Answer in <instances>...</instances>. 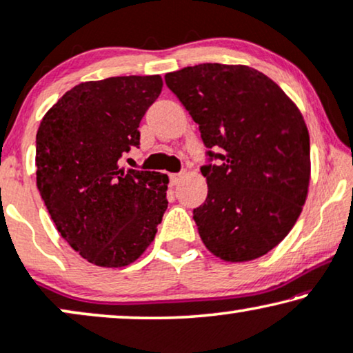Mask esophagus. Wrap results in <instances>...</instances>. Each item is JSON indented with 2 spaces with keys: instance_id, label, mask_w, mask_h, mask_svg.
<instances>
[{
  "instance_id": "1",
  "label": "esophagus",
  "mask_w": 353,
  "mask_h": 353,
  "mask_svg": "<svg viewBox=\"0 0 353 353\" xmlns=\"http://www.w3.org/2000/svg\"><path fill=\"white\" fill-rule=\"evenodd\" d=\"M182 179V174H169V181H171V185H177Z\"/></svg>"
}]
</instances>
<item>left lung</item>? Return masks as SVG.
<instances>
[{
	"label": "left lung",
	"mask_w": 353,
	"mask_h": 353,
	"mask_svg": "<svg viewBox=\"0 0 353 353\" xmlns=\"http://www.w3.org/2000/svg\"><path fill=\"white\" fill-rule=\"evenodd\" d=\"M164 81L199 124L210 159H219L201 168L208 196L194 210L205 247L231 263L266 255L307 200L310 137L302 112L278 83L248 65H189Z\"/></svg>",
	"instance_id": "obj_1"
}]
</instances>
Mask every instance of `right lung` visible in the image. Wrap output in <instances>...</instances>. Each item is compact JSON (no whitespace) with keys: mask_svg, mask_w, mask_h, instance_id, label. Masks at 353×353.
I'll use <instances>...</instances> for the list:
<instances>
[{"mask_svg":"<svg viewBox=\"0 0 353 353\" xmlns=\"http://www.w3.org/2000/svg\"><path fill=\"white\" fill-rule=\"evenodd\" d=\"M159 75L83 82L48 110L37 132V187L56 229L103 268L134 263L168 208L166 174L124 169L139 125L159 97Z\"/></svg>","mask_w":353,"mask_h":353,"instance_id":"right-lung-1","label":"right lung"}]
</instances>
